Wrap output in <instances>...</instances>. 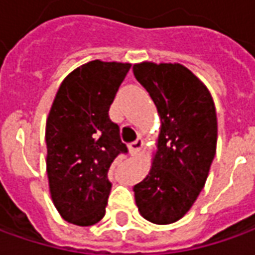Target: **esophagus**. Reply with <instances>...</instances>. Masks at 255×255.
<instances>
[{"label": "esophagus", "instance_id": "34e87169", "mask_svg": "<svg viewBox=\"0 0 255 255\" xmlns=\"http://www.w3.org/2000/svg\"><path fill=\"white\" fill-rule=\"evenodd\" d=\"M141 147H143V140L137 138V140H134L133 143L129 144V151H130L131 154H137L138 151L141 150Z\"/></svg>", "mask_w": 255, "mask_h": 255}]
</instances>
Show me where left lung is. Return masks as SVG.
I'll list each match as a JSON object with an SVG mask.
<instances>
[{
  "instance_id": "obj_1",
  "label": "left lung",
  "mask_w": 255,
  "mask_h": 255,
  "mask_svg": "<svg viewBox=\"0 0 255 255\" xmlns=\"http://www.w3.org/2000/svg\"><path fill=\"white\" fill-rule=\"evenodd\" d=\"M133 73L161 118L150 173L133 187L136 204L152 224H173L197 200L215 157V105L203 82L183 65L141 62Z\"/></svg>"
}]
</instances>
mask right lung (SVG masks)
Segmentation results:
<instances>
[{"label": "right lung", "instance_id": "right-lung-1", "mask_svg": "<svg viewBox=\"0 0 255 255\" xmlns=\"http://www.w3.org/2000/svg\"><path fill=\"white\" fill-rule=\"evenodd\" d=\"M130 64L91 61L65 77L45 126L51 198L61 217L77 226L105 215L111 164L128 147L110 119L111 104Z\"/></svg>", "mask_w": 255, "mask_h": 255}]
</instances>
